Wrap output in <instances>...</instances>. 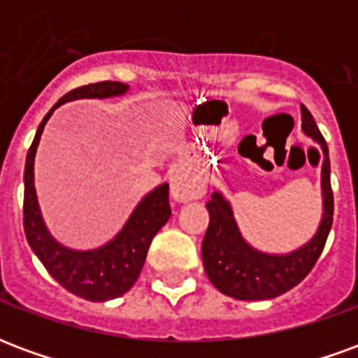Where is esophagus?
<instances>
[{"mask_svg":"<svg viewBox=\"0 0 358 358\" xmlns=\"http://www.w3.org/2000/svg\"><path fill=\"white\" fill-rule=\"evenodd\" d=\"M203 194H205V184L201 178L186 174V172L174 174L171 182V195L174 201H192V199H199Z\"/></svg>","mask_w":358,"mask_h":358,"instance_id":"esophagus-1","label":"esophagus"}]
</instances>
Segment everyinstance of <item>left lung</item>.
Segmentation results:
<instances>
[{
  "instance_id": "1",
  "label": "left lung",
  "mask_w": 358,
  "mask_h": 358,
  "mask_svg": "<svg viewBox=\"0 0 358 358\" xmlns=\"http://www.w3.org/2000/svg\"><path fill=\"white\" fill-rule=\"evenodd\" d=\"M301 120L307 136L322 148V197L324 213L320 228L305 248L287 255H266L245 243L234 220L230 203L215 192L210 195L209 228L201 245L203 266L218 292L241 301L272 299L305 280L322 253L331 220H334V192L330 184L328 145L318 130L310 110L301 105Z\"/></svg>"
}]
</instances>
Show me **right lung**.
<instances>
[{
    "label": "right lung",
    "instance_id": "1",
    "mask_svg": "<svg viewBox=\"0 0 358 358\" xmlns=\"http://www.w3.org/2000/svg\"><path fill=\"white\" fill-rule=\"evenodd\" d=\"M128 86L122 82L103 80L74 88L63 95L38 126V132L28 149L27 164H24L22 224H24L28 245L42 261L45 270L66 292L88 301L115 299V297L124 295L136 284L145 263L151 240L171 217L169 184H163L145 195L122 228V232L107 245L94 249V251H73L53 240L43 226L40 207L36 201L34 155L43 126L61 103L78 99V97H110V95L124 94Z\"/></svg>",
    "mask_w": 358,
    "mask_h": 358
}]
</instances>
